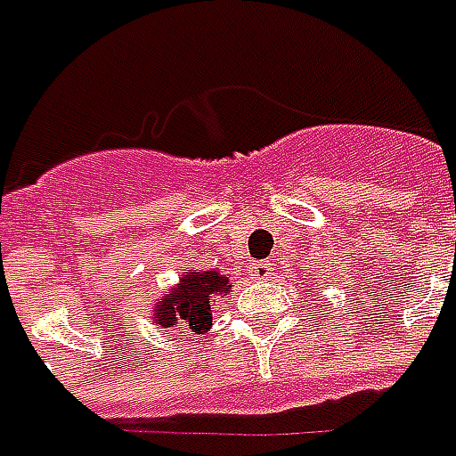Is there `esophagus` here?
<instances>
[{
  "label": "esophagus",
  "instance_id": "obj_1",
  "mask_svg": "<svg viewBox=\"0 0 456 456\" xmlns=\"http://www.w3.org/2000/svg\"><path fill=\"white\" fill-rule=\"evenodd\" d=\"M251 276L256 278V281H268V278H273V264H254L251 266Z\"/></svg>",
  "mask_w": 456,
  "mask_h": 456
}]
</instances>
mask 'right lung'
<instances>
[{"label":"right lung","mask_w":456,"mask_h":456,"mask_svg":"<svg viewBox=\"0 0 456 456\" xmlns=\"http://www.w3.org/2000/svg\"><path fill=\"white\" fill-rule=\"evenodd\" d=\"M229 278L219 271H192L180 278L170 293L160 297L153 307V322L163 332H178L185 339V332L205 335L212 327V303L215 297L227 293Z\"/></svg>","instance_id":"add662e5"}]
</instances>
